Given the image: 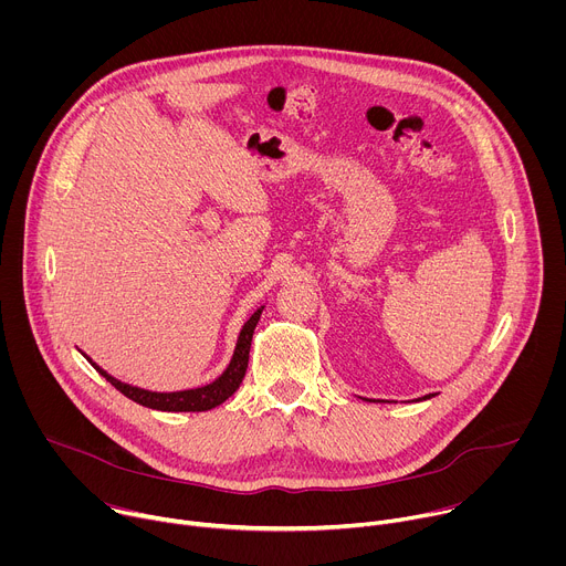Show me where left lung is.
Returning <instances> with one entry per match:
<instances>
[{
    "label": "left lung",
    "instance_id": "obj_1",
    "mask_svg": "<svg viewBox=\"0 0 566 566\" xmlns=\"http://www.w3.org/2000/svg\"><path fill=\"white\" fill-rule=\"evenodd\" d=\"M434 394H426V396H421V400H428V398H432Z\"/></svg>",
    "mask_w": 566,
    "mask_h": 566
}]
</instances>
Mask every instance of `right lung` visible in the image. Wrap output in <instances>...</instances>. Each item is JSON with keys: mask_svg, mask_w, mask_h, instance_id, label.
<instances>
[{"mask_svg": "<svg viewBox=\"0 0 566 566\" xmlns=\"http://www.w3.org/2000/svg\"><path fill=\"white\" fill-rule=\"evenodd\" d=\"M262 311H264V306H260V308L244 322V327H241V332H239V336H237L232 358H230V363L226 365V369H223L212 382H206V385H201V387L177 389V391H151V389H143V387H138V385H129V382L118 380L116 376H112L109 371H105L98 363H94L83 349H80V354H83V356L92 363V367H94L103 378H107L120 394H125L127 398H132L134 402H138V406H143V408L158 410V412H206V410H212V408L221 406V402H223L226 398H230V396L239 389L241 380H244L247 367H249V354H251L253 334H255V327H258Z\"/></svg>", "mask_w": 566, "mask_h": 566, "instance_id": "obj_1", "label": "right lung"}]
</instances>
